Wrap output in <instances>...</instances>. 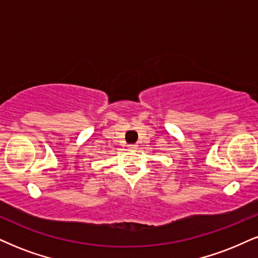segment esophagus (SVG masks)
Listing matches in <instances>:
<instances>
[{"label": "esophagus", "mask_w": 258, "mask_h": 258, "mask_svg": "<svg viewBox=\"0 0 258 258\" xmlns=\"http://www.w3.org/2000/svg\"><path fill=\"white\" fill-rule=\"evenodd\" d=\"M128 149L129 151H135V149H138V145H135V144L128 145Z\"/></svg>", "instance_id": "34e87169"}]
</instances>
